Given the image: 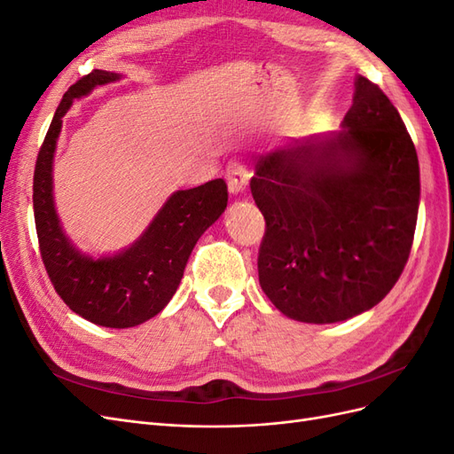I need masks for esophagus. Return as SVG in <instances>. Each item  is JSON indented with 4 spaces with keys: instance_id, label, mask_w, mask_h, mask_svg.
I'll return each mask as SVG.
<instances>
[{
    "instance_id": "34e87169",
    "label": "esophagus",
    "mask_w": 454,
    "mask_h": 454,
    "mask_svg": "<svg viewBox=\"0 0 454 454\" xmlns=\"http://www.w3.org/2000/svg\"><path fill=\"white\" fill-rule=\"evenodd\" d=\"M250 180V172L240 162H231L227 167V185L232 195H239L246 189Z\"/></svg>"
}]
</instances>
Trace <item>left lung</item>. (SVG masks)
<instances>
[{
	"label": "left lung",
	"instance_id": "left-lung-1",
	"mask_svg": "<svg viewBox=\"0 0 454 454\" xmlns=\"http://www.w3.org/2000/svg\"><path fill=\"white\" fill-rule=\"evenodd\" d=\"M342 127L261 155L250 182L265 217L259 284L299 322L333 324L375 307L413 246L420 172L400 114L358 77Z\"/></svg>",
	"mask_w": 454,
	"mask_h": 454
}]
</instances>
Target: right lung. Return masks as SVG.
Wrapping results in <instances>:
<instances>
[{"instance_id":"obj_1","label":"right lung","mask_w":454,"mask_h":454,"mask_svg":"<svg viewBox=\"0 0 454 454\" xmlns=\"http://www.w3.org/2000/svg\"><path fill=\"white\" fill-rule=\"evenodd\" d=\"M115 79L117 74L92 70L64 94L35 160L34 217L41 261L60 299L92 324L122 329L153 318L168 305L197 240L223 214L229 193L222 177L176 191L144 235L114 257L92 259L74 248L52 202L54 147L74 98Z\"/></svg>"}]
</instances>
